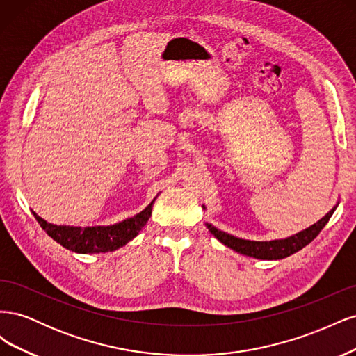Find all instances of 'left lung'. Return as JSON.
<instances>
[{
    "mask_svg": "<svg viewBox=\"0 0 356 356\" xmlns=\"http://www.w3.org/2000/svg\"><path fill=\"white\" fill-rule=\"evenodd\" d=\"M334 211H336V207H334L324 218H321L318 222L310 225L309 229H306L303 232H300L294 236H289V238H286V239L268 241V242H255V241L239 239V238H234V236H232V234H227L218 229H215L212 224H207V225L215 238H217L225 246L232 248V250L236 252L248 255V257L260 258V260H281V258L289 257V255L296 254L297 251L303 250L306 245H309L312 241H314L319 234V232L325 227V224L330 221Z\"/></svg>",
    "mask_w": 356,
    "mask_h": 356,
    "instance_id": "1",
    "label": "left lung"
}]
</instances>
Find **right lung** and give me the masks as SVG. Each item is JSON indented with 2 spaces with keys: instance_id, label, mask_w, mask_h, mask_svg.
I'll list each match as a JSON object with an SVG mask.
<instances>
[{
  "instance_id": "right-lung-1",
  "label": "right lung",
  "mask_w": 356,
  "mask_h": 356,
  "mask_svg": "<svg viewBox=\"0 0 356 356\" xmlns=\"http://www.w3.org/2000/svg\"><path fill=\"white\" fill-rule=\"evenodd\" d=\"M154 200L148 207L136 213L135 217L127 218L114 225H98V227H70V225H55L42 220L35 212L34 217L53 241L60 243L63 248L79 254H98L115 251L117 248L126 245L143 230L148 218L152 217Z\"/></svg>"
}]
</instances>
